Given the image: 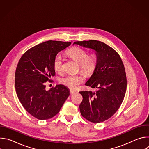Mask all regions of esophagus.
Returning <instances> with one entry per match:
<instances>
[{
    "label": "esophagus",
    "instance_id": "1",
    "mask_svg": "<svg viewBox=\"0 0 149 149\" xmlns=\"http://www.w3.org/2000/svg\"><path fill=\"white\" fill-rule=\"evenodd\" d=\"M76 92L75 91H72V90H71L70 91V93H71V94H75Z\"/></svg>",
    "mask_w": 149,
    "mask_h": 149
}]
</instances>
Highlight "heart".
Segmentation results:
<instances>
[{
	"mask_svg": "<svg viewBox=\"0 0 149 149\" xmlns=\"http://www.w3.org/2000/svg\"><path fill=\"white\" fill-rule=\"evenodd\" d=\"M67 55L78 62L80 70L87 74H92L95 70L98 63L97 55L93 52L88 55L87 51L82 48L75 47L69 49ZM53 67L56 71H61L62 68V58L59 54L56 55L53 61ZM83 74H71L61 78L60 83L71 90H75L84 81Z\"/></svg>",
	"mask_w": 149,
	"mask_h": 149,
	"instance_id": "1",
	"label": "heart"
}]
</instances>
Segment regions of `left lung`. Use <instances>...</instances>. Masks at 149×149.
<instances>
[{"label":"left lung","mask_w":149,"mask_h":149,"mask_svg":"<svg viewBox=\"0 0 149 149\" xmlns=\"http://www.w3.org/2000/svg\"><path fill=\"white\" fill-rule=\"evenodd\" d=\"M74 44L92 49L97 55V66L86 83L97 90L80 91L83 99L79 107L82 116L89 121L103 122L115 114L125 96L127 79L123 61L114 49L101 41H77Z\"/></svg>","instance_id":"8db88e82"}]
</instances>
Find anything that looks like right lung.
<instances>
[{
	"label": "right lung",
	"instance_id": "obj_1",
	"mask_svg": "<svg viewBox=\"0 0 149 149\" xmlns=\"http://www.w3.org/2000/svg\"><path fill=\"white\" fill-rule=\"evenodd\" d=\"M71 42L48 40L24 53L15 72V89L24 109L39 120H48L56 115L70 95L68 88L62 84L49 90L45 84L55 75V56L69 47Z\"/></svg>",
	"mask_w": 149,
	"mask_h": 149
}]
</instances>
